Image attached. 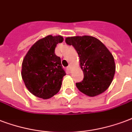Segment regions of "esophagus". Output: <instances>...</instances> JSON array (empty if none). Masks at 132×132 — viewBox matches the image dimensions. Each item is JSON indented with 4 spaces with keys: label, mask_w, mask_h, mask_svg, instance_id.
I'll return each mask as SVG.
<instances>
[{
    "label": "esophagus",
    "mask_w": 132,
    "mask_h": 132,
    "mask_svg": "<svg viewBox=\"0 0 132 132\" xmlns=\"http://www.w3.org/2000/svg\"><path fill=\"white\" fill-rule=\"evenodd\" d=\"M70 69H71V66H68V67H67V70H68V72H70Z\"/></svg>",
    "instance_id": "obj_1"
}]
</instances>
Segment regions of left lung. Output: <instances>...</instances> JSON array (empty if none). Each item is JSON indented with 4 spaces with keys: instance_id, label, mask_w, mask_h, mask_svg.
Wrapping results in <instances>:
<instances>
[{
    "instance_id": "1",
    "label": "left lung",
    "mask_w": 132,
    "mask_h": 132,
    "mask_svg": "<svg viewBox=\"0 0 132 132\" xmlns=\"http://www.w3.org/2000/svg\"><path fill=\"white\" fill-rule=\"evenodd\" d=\"M65 42L76 50L84 73L83 80L76 83L77 88L90 97L104 92L115 75L112 54L99 39L90 36L67 37Z\"/></svg>"
}]
</instances>
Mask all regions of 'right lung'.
Wrapping results in <instances>:
<instances>
[{
  "label": "right lung",
  "mask_w": 132,
  "mask_h": 132,
  "mask_svg": "<svg viewBox=\"0 0 132 132\" xmlns=\"http://www.w3.org/2000/svg\"><path fill=\"white\" fill-rule=\"evenodd\" d=\"M63 40L60 35H48L37 41L24 57L22 78L28 90L37 97L48 99L61 88L66 73L55 49Z\"/></svg>",
  "instance_id": "right-lung-1"
}]
</instances>
